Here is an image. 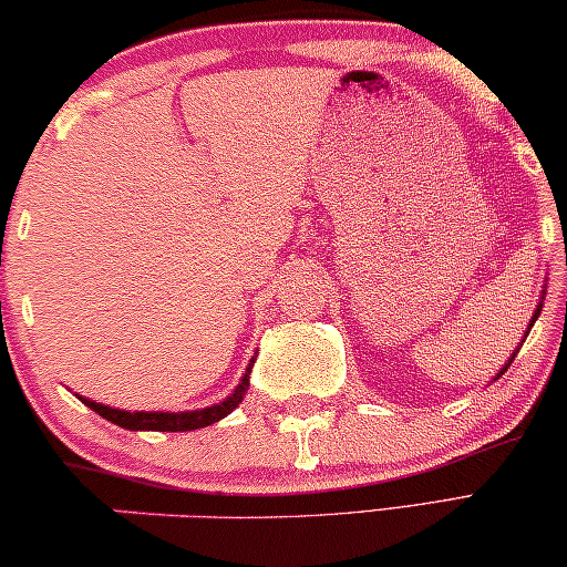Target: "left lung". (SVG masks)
Returning <instances> with one entry per match:
<instances>
[{
  "label": "left lung",
  "mask_w": 567,
  "mask_h": 567,
  "mask_svg": "<svg viewBox=\"0 0 567 567\" xmlns=\"http://www.w3.org/2000/svg\"><path fill=\"white\" fill-rule=\"evenodd\" d=\"M543 295H545V290H543ZM543 300H545V298H543ZM543 300H539V306H537V310H535V316H532V320H529V328H532V326H535V320L539 318V310H543ZM529 328H527V333H529ZM517 351H519V349H517ZM517 351H514V353H512V359H509V361H506V364H504V369L499 371V374H496V379H499V377L504 374V371H506V369H509V364H512V361H514V357H517Z\"/></svg>",
  "instance_id": "obj_1"
}]
</instances>
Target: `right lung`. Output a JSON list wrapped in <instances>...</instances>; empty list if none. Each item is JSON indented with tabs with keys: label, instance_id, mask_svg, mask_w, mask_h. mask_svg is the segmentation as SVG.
Returning <instances> with one entry per match:
<instances>
[{
	"label": "right lung",
	"instance_id": "1",
	"mask_svg": "<svg viewBox=\"0 0 567 567\" xmlns=\"http://www.w3.org/2000/svg\"><path fill=\"white\" fill-rule=\"evenodd\" d=\"M251 367H255V359L249 361L247 371H244L241 382L236 390L226 396L224 402L210 404V408L203 410H188V412H130V410H114L109 404H99L94 400H86V396H79V400L91 408L94 412H99L101 417H106L114 425H120L124 430H157V433H185V430H198V427H208L214 422L224 420L229 412H234L239 408L244 394H247L249 386V374Z\"/></svg>",
	"mask_w": 567,
	"mask_h": 567
}]
</instances>
